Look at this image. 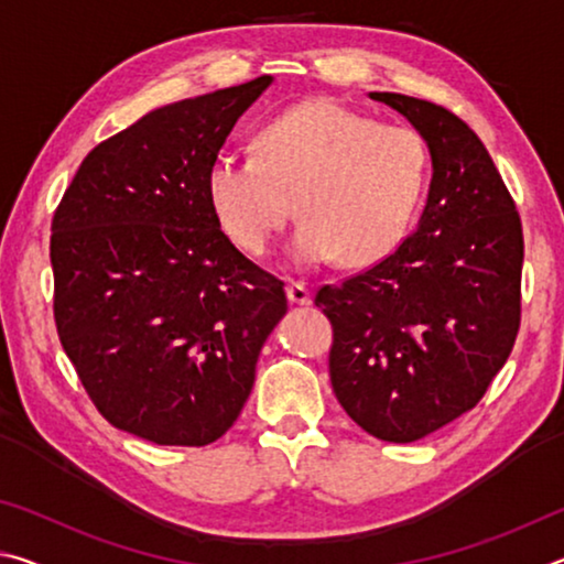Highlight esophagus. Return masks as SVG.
I'll return each instance as SVG.
<instances>
[{
    "mask_svg": "<svg viewBox=\"0 0 564 564\" xmlns=\"http://www.w3.org/2000/svg\"><path fill=\"white\" fill-rule=\"evenodd\" d=\"M285 293H289V301L295 303V305H308L311 303V289H308V283H303V281L285 283Z\"/></svg>",
    "mask_w": 564,
    "mask_h": 564,
    "instance_id": "obj_1",
    "label": "esophagus"
}]
</instances>
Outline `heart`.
I'll use <instances>...</instances> for the list:
<instances>
[{
    "label": "heart",
    "instance_id": "obj_1",
    "mask_svg": "<svg viewBox=\"0 0 564 564\" xmlns=\"http://www.w3.org/2000/svg\"><path fill=\"white\" fill-rule=\"evenodd\" d=\"M427 181L431 149L415 129L313 99L265 123L256 154H218L206 191L221 231L248 256L269 253L295 198V263L370 265L403 243Z\"/></svg>",
    "mask_w": 564,
    "mask_h": 564
}]
</instances>
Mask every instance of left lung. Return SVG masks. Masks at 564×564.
Masks as SVG:
<instances>
[{
  "instance_id": "obj_1",
  "label": "left lung",
  "mask_w": 564,
  "mask_h": 564,
  "mask_svg": "<svg viewBox=\"0 0 564 564\" xmlns=\"http://www.w3.org/2000/svg\"><path fill=\"white\" fill-rule=\"evenodd\" d=\"M427 141L433 181L417 228L393 253L323 285L330 383L378 441L413 443L480 403L520 330L522 224L477 133L453 111L370 91Z\"/></svg>"
}]
</instances>
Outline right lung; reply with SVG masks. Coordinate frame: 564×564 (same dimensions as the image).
<instances>
[{"mask_svg":"<svg viewBox=\"0 0 564 564\" xmlns=\"http://www.w3.org/2000/svg\"><path fill=\"white\" fill-rule=\"evenodd\" d=\"M271 76L147 113L94 147L52 218L56 333L113 427L202 447L236 423L289 311L283 281L238 251L206 176Z\"/></svg>","mask_w":564,"mask_h":564,"instance_id":"right-lung-1","label":"right lung"}]
</instances>
